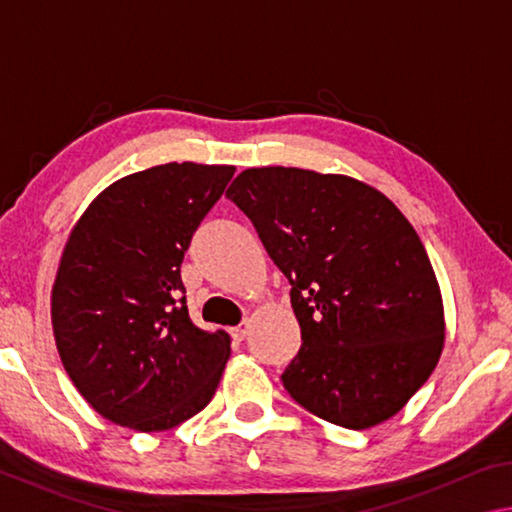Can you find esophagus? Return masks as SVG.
I'll return each instance as SVG.
<instances>
[{"instance_id": "1", "label": "esophagus", "mask_w": 512, "mask_h": 512, "mask_svg": "<svg viewBox=\"0 0 512 512\" xmlns=\"http://www.w3.org/2000/svg\"><path fill=\"white\" fill-rule=\"evenodd\" d=\"M246 336H248V323H241L239 327L232 329V339L235 341H244Z\"/></svg>"}]
</instances>
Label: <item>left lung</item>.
Segmentation results:
<instances>
[{
	"label": "left lung",
	"instance_id": "1",
	"mask_svg": "<svg viewBox=\"0 0 512 512\" xmlns=\"http://www.w3.org/2000/svg\"><path fill=\"white\" fill-rule=\"evenodd\" d=\"M225 196L291 284L302 345L282 372L289 395L345 429L393 418L445 343L443 296L413 225L339 173L246 169Z\"/></svg>",
	"mask_w": 512,
	"mask_h": 512
}]
</instances>
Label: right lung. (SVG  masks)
I'll return each mask as SVG.
<instances>
[{
	"mask_svg": "<svg viewBox=\"0 0 512 512\" xmlns=\"http://www.w3.org/2000/svg\"><path fill=\"white\" fill-rule=\"evenodd\" d=\"M232 176L196 162L131 173L69 232L51 289L56 348L85 402L119 427L173 429L219 386L230 336L192 323L180 264Z\"/></svg>",
	"mask_w": 512,
	"mask_h": 512,
	"instance_id": "right-lung-1",
	"label": "right lung"
}]
</instances>
